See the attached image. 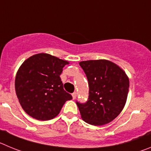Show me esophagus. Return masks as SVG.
<instances>
[{
    "label": "esophagus",
    "instance_id": "obj_1",
    "mask_svg": "<svg viewBox=\"0 0 151 151\" xmlns=\"http://www.w3.org/2000/svg\"><path fill=\"white\" fill-rule=\"evenodd\" d=\"M72 97H73V99H76V97H77V92H74V93H72Z\"/></svg>",
    "mask_w": 151,
    "mask_h": 151
}]
</instances>
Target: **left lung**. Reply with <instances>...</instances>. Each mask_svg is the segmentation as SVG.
Wrapping results in <instances>:
<instances>
[{
    "instance_id": "8db88e82",
    "label": "left lung",
    "mask_w": 151,
    "mask_h": 151,
    "mask_svg": "<svg viewBox=\"0 0 151 151\" xmlns=\"http://www.w3.org/2000/svg\"><path fill=\"white\" fill-rule=\"evenodd\" d=\"M89 83L86 103L77 101L81 117L86 123L102 126L114 119L126 102L129 81L118 65L105 59L80 62Z\"/></svg>"
}]
</instances>
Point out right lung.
Masks as SVG:
<instances>
[{
	"label": "right lung",
	"mask_w": 151,
	"mask_h": 151,
	"mask_svg": "<svg viewBox=\"0 0 151 151\" xmlns=\"http://www.w3.org/2000/svg\"><path fill=\"white\" fill-rule=\"evenodd\" d=\"M68 62L47 53L28 58L19 68L15 89L23 110L39 120H49L59 114L63 104L72 99L64 90L60 78Z\"/></svg>",
	"instance_id": "1"
}]
</instances>
